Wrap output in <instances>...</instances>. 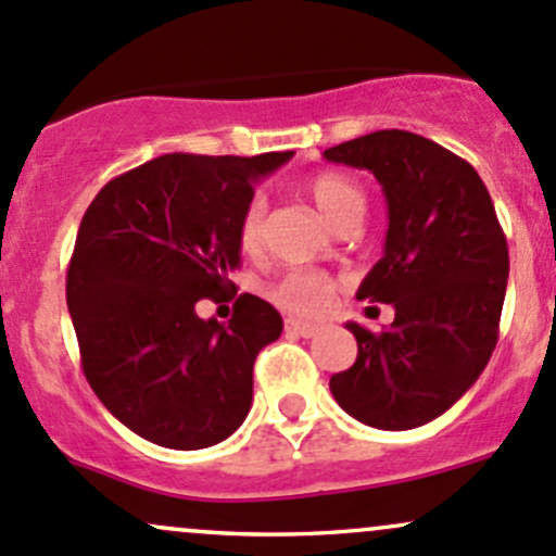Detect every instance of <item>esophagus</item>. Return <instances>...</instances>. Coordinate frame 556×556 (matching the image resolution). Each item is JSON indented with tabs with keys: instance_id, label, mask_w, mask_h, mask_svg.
Segmentation results:
<instances>
[{
	"instance_id": "obj_1",
	"label": "esophagus",
	"mask_w": 556,
	"mask_h": 556,
	"mask_svg": "<svg viewBox=\"0 0 556 556\" xmlns=\"http://www.w3.org/2000/svg\"><path fill=\"white\" fill-rule=\"evenodd\" d=\"M320 326L315 324H304V320H296V318H286V333H294V337H315L318 333Z\"/></svg>"
}]
</instances>
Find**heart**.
<instances>
[{"label": "heart", "mask_w": 556, "mask_h": 556, "mask_svg": "<svg viewBox=\"0 0 556 556\" xmlns=\"http://www.w3.org/2000/svg\"><path fill=\"white\" fill-rule=\"evenodd\" d=\"M307 195L333 230L357 228L366 217L368 195L355 177L344 172H320L307 182ZM265 243V201L252 199L238 219V247L256 254ZM337 280L318 270H294L273 286L278 307L294 315H318L331 304Z\"/></svg>", "instance_id": "b5f03b06"}]
</instances>
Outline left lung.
<instances>
[{
    "mask_svg": "<svg viewBox=\"0 0 556 556\" xmlns=\"http://www.w3.org/2000/svg\"><path fill=\"white\" fill-rule=\"evenodd\" d=\"M324 159L368 169L381 185L384 254L357 300L395 307L384 331L350 320L357 357L328 387L368 427H421L475 384L498 342L509 249L491 193L475 166L403 129L355 137Z\"/></svg>",
    "mask_w": 556,
    "mask_h": 556,
    "instance_id": "8db88e82",
    "label": "left lung"
}]
</instances>
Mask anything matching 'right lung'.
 I'll use <instances>...</instances> for the list:
<instances>
[{
  "label": "right lung",
  "instance_id": "obj_1",
  "mask_svg": "<svg viewBox=\"0 0 556 556\" xmlns=\"http://www.w3.org/2000/svg\"><path fill=\"white\" fill-rule=\"evenodd\" d=\"M291 156L166 153L111 180L85 212L65 278L81 368L140 438L199 451L247 419L254 361L283 318L254 294L238 296L228 324L199 318L195 304L236 296L238 219L260 177Z\"/></svg>",
  "mask_w": 556,
  "mask_h": 556
}]
</instances>
